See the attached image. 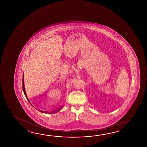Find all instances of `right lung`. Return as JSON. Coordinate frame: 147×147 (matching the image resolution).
<instances>
[{
    "instance_id": "add662e5",
    "label": "right lung",
    "mask_w": 147,
    "mask_h": 147,
    "mask_svg": "<svg viewBox=\"0 0 147 147\" xmlns=\"http://www.w3.org/2000/svg\"><path fill=\"white\" fill-rule=\"evenodd\" d=\"M22 88H23V91H24V92L25 94V96L26 97V98L28 100V97L27 96V94L26 93V91H25V87H24V75H23V78H22Z\"/></svg>"
}]
</instances>
